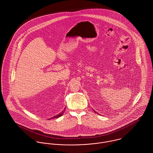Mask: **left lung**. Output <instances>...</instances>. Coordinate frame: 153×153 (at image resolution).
<instances>
[{
	"label": "left lung",
	"instance_id": "8db88e82",
	"mask_svg": "<svg viewBox=\"0 0 153 153\" xmlns=\"http://www.w3.org/2000/svg\"><path fill=\"white\" fill-rule=\"evenodd\" d=\"M94 112H95V113H97V112H95V111H94ZM97 114H98V113H97Z\"/></svg>",
	"mask_w": 153,
	"mask_h": 153
}]
</instances>
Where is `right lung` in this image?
I'll use <instances>...</instances> for the list:
<instances>
[{"label":"right lung","instance_id":"add662e5","mask_svg":"<svg viewBox=\"0 0 153 153\" xmlns=\"http://www.w3.org/2000/svg\"><path fill=\"white\" fill-rule=\"evenodd\" d=\"M65 108H64V111H62L61 113H59L58 115H55V116H53V117H51V118H49L48 120H51V119H53V118H59V117H60L61 116H62L63 114H64V112H65Z\"/></svg>","mask_w":153,"mask_h":153}]
</instances>
